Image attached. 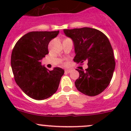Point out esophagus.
<instances>
[{"label": "esophagus", "instance_id": "esophagus-1", "mask_svg": "<svg viewBox=\"0 0 131 131\" xmlns=\"http://www.w3.org/2000/svg\"><path fill=\"white\" fill-rule=\"evenodd\" d=\"M71 72V70H65V72L67 73H70Z\"/></svg>", "mask_w": 131, "mask_h": 131}]
</instances>
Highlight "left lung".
<instances>
[{
    "instance_id": "obj_1",
    "label": "left lung",
    "mask_w": 131,
    "mask_h": 131,
    "mask_svg": "<svg viewBox=\"0 0 131 131\" xmlns=\"http://www.w3.org/2000/svg\"><path fill=\"white\" fill-rule=\"evenodd\" d=\"M63 31L73 42L74 61L88 62L85 70L77 69L79 72L75 82L77 89L89 96L100 94L110 83L115 67L109 40L101 31L91 28L64 29Z\"/></svg>"
}]
</instances>
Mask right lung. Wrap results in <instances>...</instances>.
I'll list each match as a JSON object with an SVG mask.
<instances>
[{"mask_svg": "<svg viewBox=\"0 0 131 131\" xmlns=\"http://www.w3.org/2000/svg\"><path fill=\"white\" fill-rule=\"evenodd\" d=\"M58 34L59 31H30L13 48L10 63L14 80L21 89L34 100H45L54 94L64 73L59 67L49 70L41 63L49 53V43Z\"/></svg>", "mask_w": 131, "mask_h": 131, "instance_id": "obj_1", "label": "right lung"}]
</instances>
